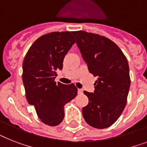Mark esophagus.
I'll return each mask as SVG.
<instances>
[{
    "label": "esophagus",
    "instance_id": "1",
    "mask_svg": "<svg viewBox=\"0 0 147 147\" xmlns=\"http://www.w3.org/2000/svg\"><path fill=\"white\" fill-rule=\"evenodd\" d=\"M78 93L79 94H82L83 93V90L82 89H78Z\"/></svg>",
    "mask_w": 147,
    "mask_h": 147
}]
</instances>
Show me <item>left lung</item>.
<instances>
[{
    "instance_id": "left-lung-1",
    "label": "left lung",
    "mask_w": 147,
    "mask_h": 147,
    "mask_svg": "<svg viewBox=\"0 0 147 147\" xmlns=\"http://www.w3.org/2000/svg\"><path fill=\"white\" fill-rule=\"evenodd\" d=\"M90 73L98 79L94 92L84 94L88 104L82 108L88 124L98 129L111 126L127 104L130 89L129 65L121 49L109 39L85 31L72 32Z\"/></svg>"
}]
</instances>
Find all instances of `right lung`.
I'll return each mask as SVG.
<instances>
[{
	"mask_svg": "<svg viewBox=\"0 0 147 147\" xmlns=\"http://www.w3.org/2000/svg\"><path fill=\"white\" fill-rule=\"evenodd\" d=\"M75 42L71 32H52L38 38L24 58L22 78L26 100L47 125L62 122L64 105L78 93L74 84L55 82L56 71L62 69L65 55Z\"/></svg>",
	"mask_w": 147,
	"mask_h": 147,
	"instance_id": "right-lung-1",
	"label": "right lung"
}]
</instances>
